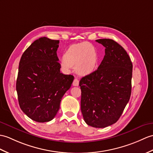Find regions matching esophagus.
<instances>
[{
    "label": "esophagus",
    "mask_w": 153,
    "mask_h": 153,
    "mask_svg": "<svg viewBox=\"0 0 153 153\" xmlns=\"http://www.w3.org/2000/svg\"><path fill=\"white\" fill-rule=\"evenodd\" d=\"M73 85L74 86H78L79 85V80H78L77 78H75L73 81Z\"/></svg>",
    "instance_id": "1"
}]
</instances>
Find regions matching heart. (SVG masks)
Returning a JSON list of instances; mask_svg holds the SVG:
<instances>
[{
	"label": "heart",
	"instance_id": "b5f03b06",
	"mask_svg": "<svg viewBox=\"0 0 153 153\" xmlns=\"http://www.w3.org/2000/svg\"><path fill=\"white\" fill-rule=\"evenodd\" d=\"M97 53L94 46L88 42L72 45L64 55V65L75 66L77 73L87 75L93 72L97 64Z\"/></svg>",
	"mask_w": 153,
	"mask_h": 153
}]
</instances>
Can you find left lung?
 Here are the masks:
<instances>
[{"instance_id":"obj_1","label":"left lung","mask_w":153,"mask_h":153,"mask_svg":"<svg viewBox=\"0 0 153 153\" xmlns=\"http://www.w3.org/2000/svg\"><path fill=\"white\" fill-rule=\"evenodd\" d=\"M96 42L105 48V56L98 69L79 81L81 110L88 125L105 128L119 120L130 100L132 63L125 49L114 40Z\"/></svg>"}]
</instances>
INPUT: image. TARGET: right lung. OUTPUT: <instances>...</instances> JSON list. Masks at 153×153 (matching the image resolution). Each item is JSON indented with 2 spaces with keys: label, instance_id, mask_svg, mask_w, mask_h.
<instances>
[{
  "label": "right lung",
  "instance_id": "1",
  "mask_svg": "<svg viewBox=\"0 0 153 153\" xmlns=\"http://www.w3.org/2000/svg\"><path fill=\"white\" fill-rule=\"evenodd\" d=\"M59 44V40L39 38L25 51L19 62L16 91L20 108L38 123L54 118L74 79L60 72Z\"/></svg>",
  "mask_w": 153,
  "mask_h": 153
}]
</instances>
